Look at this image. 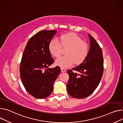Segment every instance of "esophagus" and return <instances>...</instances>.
I'll return each instance as SVG.
<instances>
[{"instance_id": "1", "label": "esophagus", "mask_w": 123, "mask_h": 123, "mask_svg": "<svg viewBox=\"0 0 123 123\" xmlns=\"http://www.w3.org/2000/svg\"><path fill=\"white\" fill-rule=\"evenodd\" d=\"M61 71L62 72H66L67 71V70H66L65 69H64V68H61Z\"/></svg>"}]
</instances>
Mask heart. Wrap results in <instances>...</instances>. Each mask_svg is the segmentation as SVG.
Masks as SVG:
<instances>
[{
  "mask_svg": "<svg viewBox=\"0 0 123 123\" xmlns=\"http://www.w3.org/2000/svg\"><path fill=\"white\" fill-rule=\"evenodd\" d=\"M59 39L60 43L58 40L54 39L49 44V50L51 55L58 58L61 53L62 47L68 49L65 52V56H61L56 60V65L65 68L71 67L74 63L79 64L85 60L88 54V46L79 36L69 33L61 35Z\"/></svg>",
  "mask_w": 123,
  "mask_h": 123,
  "instance_id": "1",
  "label": "heart"
}]
</instances>
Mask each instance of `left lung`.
I'll list each match as a JSON object with an SVG mask.
<instances>
[{
  "label": "left lung",
  "mask_w": 123,
  "mask_h": 123,
  "mask_svg": "<svg viewBox=\"0 0 123 123\" xmlns=\"http://www.w3.org/2000/svg\"><path fill=\"white\" fill-rule=\"evenodd\" d=\"M90 47L83 62L72 70H68L69 80L67 89L73 98H84L89 96L96 89L103 72V59L102 50L96 40L88 34Z\"/></svg>",
  "instance_id": "1"
}]
</instances>
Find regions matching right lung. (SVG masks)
<instances>
[{
    "label": "right lung",
    "mask_w": 123,
    "mask_h": 123,
    "mask_svg": "<svg viewBox=\"0 0 123 123\" xmlns=\"http://www.w3.org/2000/svg\"><path fill=\"white\" fill-rule=\"evenodd\" d=\"M56 31H41L32 36L25 46L20 64V76L26 91L33 97L49 96L53 84L61 72L60 67L49 68L54 62L49 44Z\"/></svg>",
    "instance_id": "add662e5"
}]
</instances>
